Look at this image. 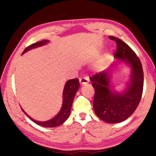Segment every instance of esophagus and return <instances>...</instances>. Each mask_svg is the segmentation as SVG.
I'll return each mask as SVG.
<instances>
[{"label":"esophagus","instance_id":"1","mask_svg":"<svg viewBox=\"0 0 156 156\" xmlns=\"http://www.w3.org/2000/svg\"><path fill=\"white\" fill-rule=\"evenodd\" d=\"M79 81H80V83L81 84H83V85H84V84H87L89 83V79L87 78L83 77V78H80V80H79Z\"/></svg>","mask_w":156,"mask_h":156}]
</instances>
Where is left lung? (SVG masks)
I'll return each mask as SVG.
<instances>
[{"mask_svg":"<svg viewBox=\"0 0 156 156\" xmlns=\"http://www.w3.org/2000/svg\"><path fill=\"white\" fill-rule=\"evenodd\" d=\"M117 45L115 62L106 71L90 78L95 89L93 107L98 117L107 123H118L133 114L140 102L143 91L144 73L142 64L136 53L120 38L109 36ZM120 62L131 68V76L126 88L117 92L110 84L111 73Z\"/></svg>","mask_w":156,"mask_h":156,"instance_id":"left-lung-1","label":"left lung"}]
</instances>
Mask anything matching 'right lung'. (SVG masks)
<instances>
[{
	"instance_id": "right-lung-1",
	"label": "right lung",
	"mask_w": 156,
	"mask_h": 156,
	"mask_svg": "<svg viewBox=\"0 0 156 156\" xmlns=\"http://www.w3.org/2000/svg\"><path fill=\"white\" fill-rule=\"evenodd\" d=\"M48 43H49V41L44 40L31 44V45L27 47V48L24 50L23 54H25V52L30 51V50H31L32 49H35L38 47L43 46ZM79 87H80V83H79V80L78 78L72 79V80L67 81V83H65L64 89H63L62 92V104L61 109H60V112L56 115H55L54 118L49 120L43 121V122H40V121L35 120L33 119L32 118H31L30 116L25 112L24 109H23L22 107L20 108L23 112H24L25 114L26 115H27V117H29V118H30L34 122H35L38 125L44 126V127H56V126H59L64 123L66 120L69 118V116L73 99H74L76 92L78 90Z\"/></svg>"
}]
</instances>
